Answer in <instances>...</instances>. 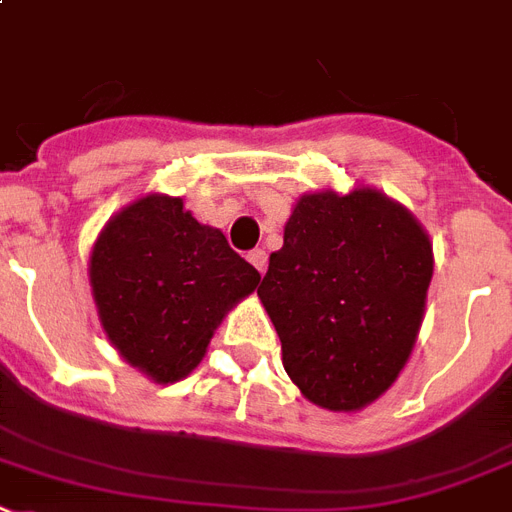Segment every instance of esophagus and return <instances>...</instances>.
<instances>
[{
	"label": "esophagus",
	"mask_w": 512,
	"mask_h": 512,
	"mask_svg": "<svg viewBox=\"0 0 512 512\" xmlns=\"http://www.w3.org/2000/svg\"><path fill=\"white\" fill-rule=\"evenodd\" d=\"M248 261H251L256 269H259V274L266 272V251H261V248H256V251L248 253Z\"/></svg>",
	"instance_id": "esophagus-1"
}]
</instances>
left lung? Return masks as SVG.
<instances>
[{"label":"left lung","mask_w":512,"mask_h":512,"mask_svg":"<svg viewBox=\"0 0 512 512\" xmlns=\"http://www.w3.org/2000/svg\"><path fill=\"white\" fill-rule=\"evenodd\" d=\"M432 272L426 230L382 190L298 198L259 287L287 377L327 411L374 403L416 345Z\"/></svg>","instance_id":"obj_1"}]
</instances>
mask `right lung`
<instances>
[{"instance_id": "right-lung-1", "label": "right lung", "mask_w": 512, "mask_h": 512, "mask_svg": "<svg viewBox=\"0 0 512 512\" xmlns=\"http://www.w3.org/2000/svg\"><path fill=\"white\" fill-rule=\"evenodd\" d=\"M88 277L109 342L156 384L188 377L227 311L261 280L222 232L162 193L109 219Z\"/></svg>"}]
</instances>
